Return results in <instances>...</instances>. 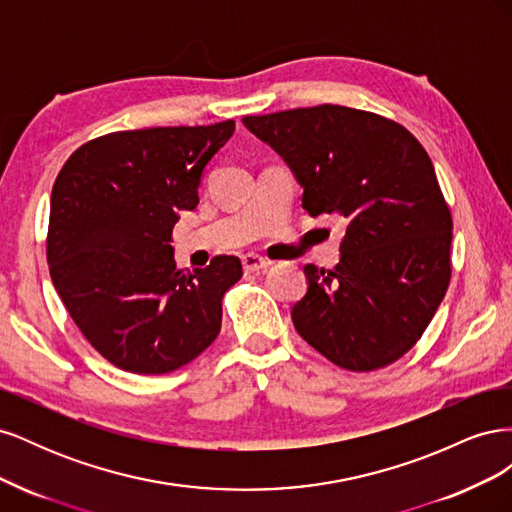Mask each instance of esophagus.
Returning <instances> with one entry per match:
<instances>
[{
	"instance_id": "1",
	"label": "esophagus",
	"mask_w": 512,
	"mask_h": 512,
	"mask_svg": "<svg viewBox=\"0 0 512 512\" xmlns=\"http://www.w3.org/2000/svg\"><path fill=\"white\" fill-rule=\"evenodd\" d=\"M241 265H243L245 273H258L262 269H267L271 262L258 254H245V256H241Z\"/></svg>"
}]
</instances>
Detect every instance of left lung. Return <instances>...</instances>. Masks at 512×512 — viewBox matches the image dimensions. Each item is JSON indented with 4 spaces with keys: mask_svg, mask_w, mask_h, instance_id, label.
<instances>
[{
    "mask_svg": "<svg viewBox=\"0 0 512 512\" xmlns=\"http://www.w3.org/2000/svg\"><path fill=\"white\" fill-rule=\"evenodd\" d=\"M243 126L290 166L309 215L346 220L335 269L305 267L294 329L344 369L391 365L421 339L451 282L453 220L427 151L399 123L337 104Z\"/></svg>",
    "mask_w": 512,
    "mask_h": 512,
    "instance_id": "obj_1",
    "label": "left lung"
}]
</instances>
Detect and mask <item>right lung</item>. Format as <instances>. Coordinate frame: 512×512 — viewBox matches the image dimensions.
<instances>
[{"instance_id":"right-lung-1","label":"right lung","mask_w":512,"mask_h":512,"mask_svg":"<svg viewBox=\"0 0 512 512\" xmlns=\"http://www.w3.org/2000/svg\"><path fill=\"white\" fill-rule=\"evenodd\" d=\"M235 132L213 126L111 132L76 149L53 185L46 260L76 327L108 363L168 374L213 344L235 256L185 273L170 245L198 205L205 166Z\"/></svg>"}]
</instances>
